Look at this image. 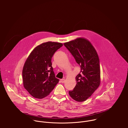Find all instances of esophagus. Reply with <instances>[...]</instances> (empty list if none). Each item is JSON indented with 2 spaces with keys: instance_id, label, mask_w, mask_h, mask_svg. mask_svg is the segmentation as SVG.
Instances as JSON below:
<instances>
[{
  "instance_id": "1",
  "label": "esophagus",
  "mask_w": 128,
  "mask_h": 128,
  "mask_svg": "<svg viewBox=\"0 0 128 128\" xmlns=\"http://www.w3.org/2000/svg\"><path fill=\"white\" fill-rule=\"evenodd\" d=\"M60 82H61L62 83H64V82H65V79H62L60 80Z\"/></svg>"
}]
</instances>
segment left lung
<instances>
[{"instance_id": "8db88e82", "label": "left lung", "mask_w": 128, "mask_h": 128, "mask_svg": "<svg viewBox=\"0 0 128 128\" xmlns=\"http://www.w3.org/2000/svg\"><path fill=\"white\" fill-rule=\"evenodd\" d=\"M64 45L81 68L80 73L75 78L77 84L73 90L69 91V94L77 102L85 101L100 85L98 56L91 43L84 38H77L64 43Z\"/></svg>"}]
</instances>
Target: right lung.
I'll return each instance as SVG.
<instances>
[{
	"label": "right lung",
	"mask_w": 128,
	"mask_h": 128,
	"mask_svg": "<svg viewBox=\"0 0 128 128\" xmlns=\"http://www.w3.org/2000/svg\"><path fill=\"white\" fill-rule=\"evenodd\" d=\"M62 44L48 41L38 45L30 53L24 64L22 80L24 88L33 97L43 98L49 94L58 83L51 60Z\"/></svg>",
	"instance_id": "right-lung-1"
}]
</instances>
